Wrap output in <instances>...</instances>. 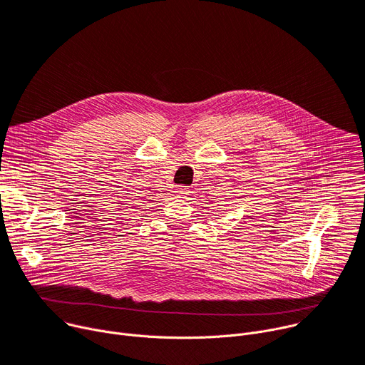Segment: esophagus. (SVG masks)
<instances>
[{
  "mask_svg": "<svg viewBox=\"0 0 365 365\" xmlns=\"http://www.w3.org/2000/svg\"><path fill=\"white\" fill-rule=\"evenodd\" d=\"M176 195L179 196V197H185L186 195H189V187H186V186H179V187H176Z\"/></svg>",
  "mask_w": 365,
  "mask_h": 365,
  "instance_id": "esophagus-1",
  "label": "esophagus"
}]
</instances>
